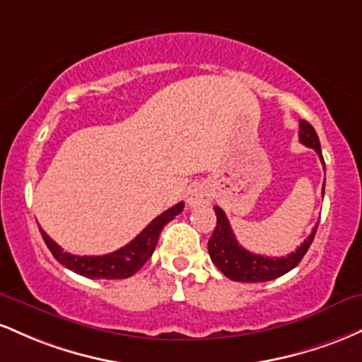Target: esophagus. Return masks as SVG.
<instances>
[{
	"instance_id": "esophagus-1",
	"label": "esophagus",
	"mask_w": 362,
	"mask_h": 362,
	"mask_svg": "<svg viewBox=\"0 0 362 362\" xmlns=\"http://www.w3.org/2000/svg\"><path fill=\"white\" fill-rule=\"evenodd\" d=\"M212 202V189L206 182H198L194 185L188 193V203L189 206H200L206 205V203Z\"/></svg>"
}]
</instances>
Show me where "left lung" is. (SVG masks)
<instances>
[{
    "label": "left lung",
    "mask_w": 362,
    "mask_h": 362,
    "mask_svg": "<svg viewBox=\"0 0 362 362\" xmlns=\"http://www.w3.org/2000/svg\"><path fill=\"white\" fill-rule=\"evenodd\" d=\"M299 141L306 147L316 150L320 156V160L323 162L322 147H320V138L316 135L315 128L308 121H299ZM325 185V182H323ZM325 192V186H323ZM215 215H217V226H215L212 238L209 241V255L212 258L218 270L235 282H267L274 280L280 275L287 274L301 262L306 251L310 250L313 239H315L318 226L313 227L311 234L304 239V243L294 253L287 257L270 258L263 255H255L247 251L238 243L235 235L230 229L229 221H227L224 210L221 206H214Z\"/></svg>",
    "instance_id": "obj_1"
}]
</instances>
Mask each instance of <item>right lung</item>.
Listing matches in <instances>:
<instances>
[{
	"mask_svg": "<svg viewBox=\"0 0 362 362\" xmlns=\"http://www.w3.org/2000/svg\"><path fill=\"white\" fill-rule=\"evenodd\" d=\"M182 209H185V202H180L177 205L170 206L169 210H165L159 217L153 218L127 246L119 247V250L112 251L109 255H103V257H78V255L68 253V251L61 250V246L56 245L40 227L39 230L42 234L46 246L49 247L52 257L58 259L61 265H64L66 269L75 272V274L83 275L87 279H128L135 275L147 263V259L152 257L153 250H156L162 229L176 215H180Z\"/></svg>",
	"mask_w": 362,
	"mask_h": 362,
	"instance_id": "right-lung-1",
	"label": "right lung"
}]
</instances>
